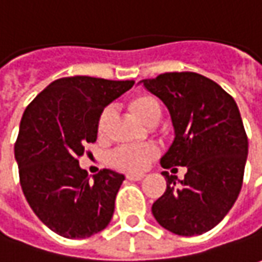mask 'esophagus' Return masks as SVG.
I'll list each match as a JSON object with an SVG mask.
<instances>
[{
	"mask_svg": "<svg viewBox=\"0 0 262 262\" xmlns=\"http://www.w3.org/2000/svg\"><path fill=\"white\" fill-rule=\"evenodd\" d=\"M143 174H127L126 178L129 180V181H140V180H143Z\"/></svg>",
	"mask_w": 262,
	"mask_h": 262,
	"instance_id": "obj_1",
	"label": "esophagus"
}]
</instances>
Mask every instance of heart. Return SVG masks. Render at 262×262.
Segmentation results:
<instances>
[{"label":"heart","mask_w":262,"mask_h":262,"mask_svg":"<svg viewBox=\"0 0 262 262\" xmlns=\"http://www.w3.org/2000/svg\"><path fill=\"white\" fill-rule=\"evenodd\" d=\"M130 110L135 117L143 124H148L155 117H161V105L150 95H139L135 97L130 101ZM113 119V112L110 108L103 110V113L98 117L97 123V133L100 136L105 135L108 130V126ZM158 150L152 145H129V146H120L112 152L110 155V164L114 168L129 172V174H140L145 171L149 162L157 157Z\"/></svg>","instance_id":"b5f03b06"}]
</instances>
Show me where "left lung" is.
<instances>
[{"label": "left lung", "instance_id": "left-lung-1", "mask_svg": "<svg viewBox=\"0 0 262 262\" xmlns=\"http://www.w3.org/2000/svg\"><path fill=\"white\" fill-rule=\"evenodd\" d=\"M140 82L167 105L174 127L161 165L187 168L184 180L162 172L167 190L152 204V214L176 235H202L228 214L242 187L248 138L238 105L219 84L195 72Z\"/></svg>", "mask_w": 262, "mask_h": 262}]
</instances>
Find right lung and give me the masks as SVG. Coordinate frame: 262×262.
I'll list each match as a JSON object with an SVG mask.
<instances>
[{
  "instance_id": "right-lung-1",
  "label": "right lung",
  "mask_w": 262,
  "mask_h": 262,
  "mask_svg": "<svg viewBox=\"0 0 262 262\" xmlns=\"http://www.w3.org/2000/svg\"><path fill=\"white\" fill-rule=\"evenodd\" d=\"M135 81L68 77L53 81L24 112L14 155L32 210L63 238H88L113 217L124 176L103 169L90 178L78 158L97 140L104 107Z\"/></svg>"
}]
</instances>
